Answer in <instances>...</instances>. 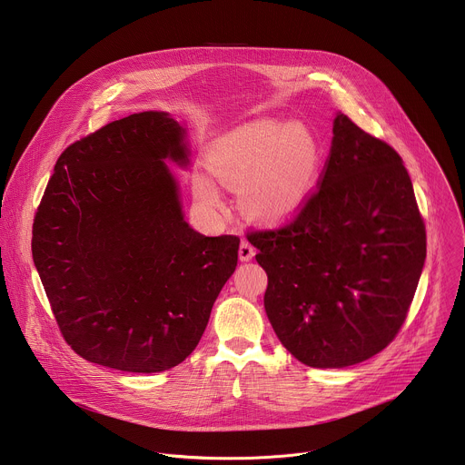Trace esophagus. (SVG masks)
Segmentation results:
<instances>
[{
	"instance_id": "34e87169",
	"label": "esophagus",
	"mask_w": 465,
	"mask_h": 465,
	"mask_svg": "<svg viewBox=\"0 0 465 465\" xmlns=\"http://www.w3.org/2000/svg\"><path fill=\"white\" fill-rule=\"evenodd\" d=\"M253 255H255V248L248 241H242L241 246H239V259L241 261H250Z\"/></svg>"
}]
</instances>
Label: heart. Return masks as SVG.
<instances>
[{"mask_svg": "<svg viewBox=\"0 0 465 465\" xmlns=\"http://www.w3.org/2000/svg\"><path fill=\"white\" fill-rule=\"evenodd\" d=\"M208 167L217 180L239 191V203L250 217L280 223L298 213L312 194L322 147L303 123L257 121L213 142ZM191 189L204 208L223 210L221 191L208 174L193 173Z\"/></svg>", "mask_w": 465, "mask_h": 465, "instance_id": "1", "label": "heart"}]
</instances>
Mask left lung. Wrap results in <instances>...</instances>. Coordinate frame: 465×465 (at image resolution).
Listing matches in <instances>:
<instances>
[{"instance_id": "1", "label": "left lung", "mask_w": 465, "mask_h": 465, "mask_svg": "<svg viewBox=\"0 0 465 465\" xmlns=\"http://www.w3.org/2000/svg\"><path fill=\"white\" fill-rule=\"evenodd\" d=\"M248 239L269 276L264 311L276 335L311 368L382 351L407 318L427 255L401 156L341 112L318 191L291 224Z\"/></svg>"}]
</instances>
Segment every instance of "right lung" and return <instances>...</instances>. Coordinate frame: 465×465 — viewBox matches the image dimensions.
Wrapping results in <instances>:
<instances>
[{
  "label": "right lung",
  "instance_id": "1",
  "mask_svg": "<svg viewBox=\"0 0 465 465\" xmlns=\"http://www.w3.org/2000/svg\"><path fill=\"white\" fill-rule=\"evenodd\" d=\"M167 112L108 123L65 149L33 224V261L62 335L83 359L130 373L178 366L235 272L239 237L189 226L167 162L189 165Z\"/></svg>",
  "mask_w": 465,
  "mask_h": 465
}]
</instances>
